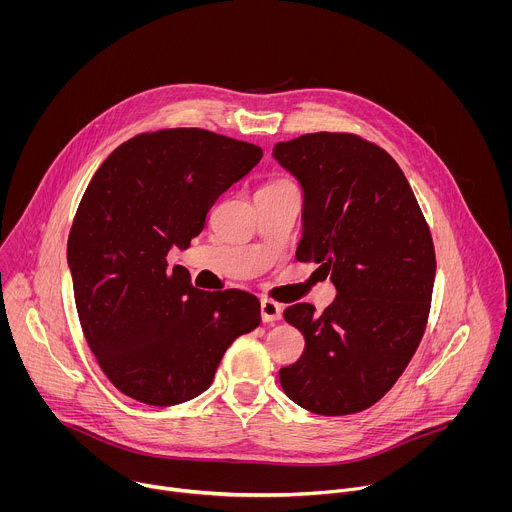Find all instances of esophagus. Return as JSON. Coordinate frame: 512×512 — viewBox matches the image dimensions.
<instances>
[{"mask_svg":"<svg viewBox=\"0 0 512 512\" xmlns=\"http://www.w3.org/2000/svg\"><path fill=\"white\" fill-rule=\"evenodd\" d=\"M281 310H283L281 304H277L273 300H263L261 302V318H263V322H269V324L277 322L281 318Z\"/></svg>","mask_w":512,"mask_h":512,"instance_id":"esophagus-1","label":"esophagus"}]
</instances>
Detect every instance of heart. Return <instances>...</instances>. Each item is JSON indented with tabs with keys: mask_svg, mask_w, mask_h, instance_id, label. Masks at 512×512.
Here are the masks:
<instances>
[{
	"mask_svg": "<svg viewBox=\"0 0 512 512\" xmlns=\"http://www.w3.org/2000/svg\"><path fill=\"white\" fill-rule=\"evenodd\" d=\"M273 184H289V180H275V182H271V184H267V186H273Z\"/></svg>",
	"mask_w": 512,
	"mask_h": 512,
	"instance_id": "1",
	"label": "heart"
}]
</instances>
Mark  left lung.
Returning <instances> with one entry per match:
<instances>
[{
  "instance_id": "8db88e82",
  "label": "left lung",
  "mask_w": 512,
  "mask_h": 512,
  "mask_svg": "<svg viewBox=\"0 0 512 512\" xmlns=\"http://www.w3.org/2000/svg\"><path fill=\"white\" fill-rule=\"evenodd\" d=\"M306 194L298 261L338 289L316 314L283 310L306 348L279 371L285 395L318 415H350L383 399L413 358L431 308L435 249L399 164L356 133L318 131L273 148Z\"/></svg>"
}]
</instances>
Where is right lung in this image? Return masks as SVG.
Wrapping results in <instances>:
<instances>
[{"label":"right lung","instance_id":"obj_1","mask_svg":"<svg viewBox=\"0 0 512 512\" xmlns=\"http://www.w3.org/2000/svg\"><path fill=\"white\" fill-rule=\"evenodd\" d=\"M261 158L259 145L172 127L123 141L91 178L66 255L85 340L123 395L154 407L198 397L227 348L259 326L255 296L202 291L166 257Z\"/></svg>","mask_w":512,"mask_h":512}]
</instances>
